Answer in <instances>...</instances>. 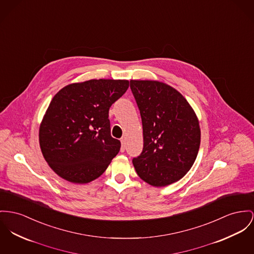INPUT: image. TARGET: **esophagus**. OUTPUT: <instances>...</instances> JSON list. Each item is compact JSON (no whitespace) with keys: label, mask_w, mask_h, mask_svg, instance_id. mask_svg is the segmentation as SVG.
Segmentation results:
<instances>
[{"label":"esophagus","mask_w":254,"mask_h":254,"mask_svg":"<svg viewBox=\"0 0 254 254\" xmlns=\"http://www.w3.org/2000/svg\"><path fill=\"white\" fill-rule=\"evenodd\" d=\"M120 141H121V149L120 150H121V152H124L126 149V139L124 137H122L120 139Z\"/></svg>","instance_id":"34e87169"}]
</instances>
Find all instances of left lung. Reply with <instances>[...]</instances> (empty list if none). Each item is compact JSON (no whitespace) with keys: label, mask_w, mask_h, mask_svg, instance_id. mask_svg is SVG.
<instances>
[{"label":"left lung","mask_w":254,"mask_h":254,"mask_svg":"<svg viewBox=\"0 0 254 254\" xmlns=\"http://www.w3.org/2000/svg\"><path fill=\"white\" fill-rule=\"evenodd\" d=\"M140 113L143 148L133 158L137 175L164 187L180 180L192 167L200 145L193 110L181 93L157 81H130Z\"/></svg>","instance_id":"1"}]
</instances>
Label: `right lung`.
<instances>
[{
	"instance_id": "right-lung-1",
	"label": "right lung",
	"mask_w": 254,
	"mask_h": 254,
	"mask_svg": "<svg viewBox=\"0 0 254 254\" xmlns=\"http://www.w3.org/2000/svg\"><path fill=\"white\" fill-rule=\"evenodd\" d=\"M128 87L126 80H89L66 85L54 96L40 125L39 143L58 175L85 184L107 169L121 145L111 135L109 110Z\"/></svg>"
}]
</instances>
